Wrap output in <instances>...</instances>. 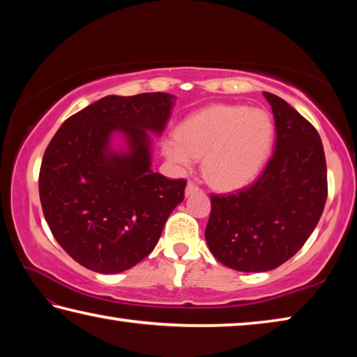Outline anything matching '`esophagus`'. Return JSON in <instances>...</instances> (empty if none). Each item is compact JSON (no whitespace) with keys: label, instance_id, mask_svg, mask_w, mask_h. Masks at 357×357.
<instances>
[{"label":"esophagus","instance_id":"esophagus-1","mask_svg":"<svg viewBox=\"0 0 357 357\" xmlns=\"http://www.w3.org/2000/svg\"><path fill=\"white\" fill-rule=\"evenodd\" d=\"M197 191H199V186L196 183L188 182V185H186V188H185V195L186 196H191V195H195V192H197Z\"/></svg>","mask_w":357,"mask_h":357}]
</instances>
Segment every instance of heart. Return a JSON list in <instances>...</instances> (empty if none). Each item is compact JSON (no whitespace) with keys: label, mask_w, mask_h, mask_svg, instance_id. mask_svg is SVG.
Wrapping results in <instances>:
<instances>
[{"label":"heart","mask_w":357,"mask_h":357,"mask_svg":"<svg viewBox=\"0 0 357 357\" xmlns=\"http://www.w3.org/2000/svg\"><path fill=\"white\" fill-rule=\"evenodd\" d=\"M274 125L270 114L243 105H213L180 125L177 139L165 142L175 166L188 169L204 158L208 182L222 190L246 185L260 172L271 150Z\"/></svg>","instance_id":"heart-1"}]
</instances>
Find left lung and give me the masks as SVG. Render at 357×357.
<instances>
[{"label": "left lung", "mask_w": 357, "mask_h": 357, "mask_svg": "<svg viewBox=\"0 0 357 357\" xmlns=\"http://www.w3.org/2000/svg\"><path fill=\"white\" fill-rule=\"evenodd\" d=\"M276 123V146L257 182L234 195H211L205 240L236 271L274 270L304 246L328 197V171L314 125L278 96L264 92Z\"/></svg>", "instance_id": "left-lung-1"}]
</instances>
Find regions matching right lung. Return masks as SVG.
I'll use <instances>...</instances> for the list:
<instances>
[{
    "mask_svg": "<svg viewBox=\"0 0 357 357\" xmlns=\"http://www.w3.org/2000/svg\"><path fill=\"white\" fill-rule=\"evenodd\" d=\"M174 96H108L68 117L43 153L39 195L56 241L87 270L114 274L153 251L186 180L152 171L149 133L161 135ZM114 132L128 150L110 146Z\"/></svg>",
    "mask_w": 357,
    "mask_h": 357,
    "instance_id": "obj_1",
    "label": "right lung"
}]
</instances>
